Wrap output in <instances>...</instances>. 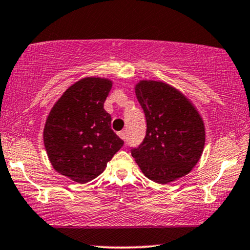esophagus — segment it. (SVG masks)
I'll return each mask as SVG.
<instances>
[{
  "label": "esophagus",
  "instance_id": "1",
  "mask_svg": "<svg viewBox=\"0 0 250 250\" xmlns=\"http://www.w3.org/2000/svg\"><path fill=\"white\" fill-rule=\"evenodd\" d=\"M118 135L120 136V138H122V139H123V141H125V138H127V132H125V130L120 131Z\"/></svg>",
  "mask_w": 250,
  "mask_h": 250
}]
</instances>
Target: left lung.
Listing matches in <instances>:
<instances>
[{
    "instance_id": "obj_1",
    "label": "left lung",
    "mask_w": 250,
    "mask_h": 250,
    "mask_svg": "<svg viewBox=\"0 0 250 250\" xmlns=\"http://www.w3.org/2000/svg\"><path fill=\"white\" fill-rule=\"evenodd\" d=\"M136 96L146 118V135L131 155L146 177L167 184L192 170L205 146L201 116L177 89L159 81H141Z\"/></svg>"
}]
</instances>
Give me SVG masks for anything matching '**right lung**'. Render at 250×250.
Here are the masks:
<instances>
[{
	"instance_id": "add662e5",
	"label": "right lung",
	"mask_w": 250,
	"mask_h": 250,
	"mask_svg": "<svg viewBox=\"0 0 250 250\" xmlns=\"http://www.w3.org/2000/svg\"><path fill=\"white\" fill-rule=\"evenodd\" d=\"M111 88L107 79L80 80L46 119L43 141L52 167L81 184L101 175L125 143L112 130V118L104 109Z\"/></svg>"
}]
</instances>
